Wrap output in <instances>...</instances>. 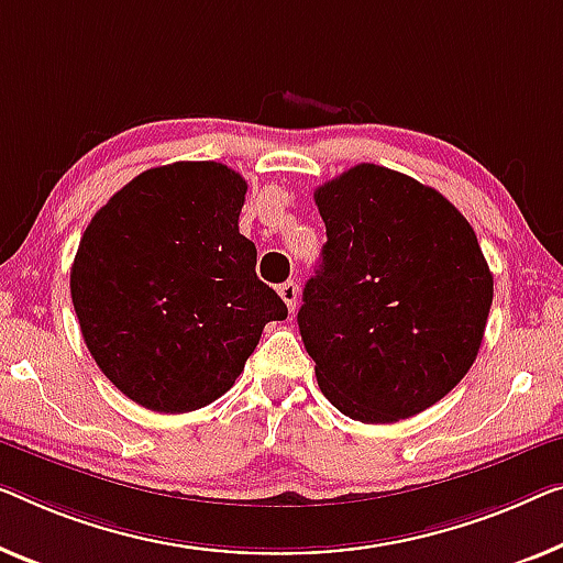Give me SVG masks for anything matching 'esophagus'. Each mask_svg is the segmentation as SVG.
I'll return each mask as SVG.
<instances>
[{"instance_id": "esophagus-1", "label": "esophagus", "mask_w": 563, "mask_h": 563, "mask_svg": "<svg viewBox=\"0 0 563 563\" xmlns=\"http://www.w3.org/2000/svg\"><path fill=\"white\" fill-rule=\"evenodd\" d=\"M278 292H280V298L285 300V306H288V310L292 313V310H296V303H298V283H292V280L283 283Z\"/></svg>"}]
</instances>
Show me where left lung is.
<instances>
[{
    "mask_svg": "<svg viewBox=\"0 0 563 563\" xmlns=\"http://www.w3.org/2000/svg\"><path fill=\"white\" fill-rule=\"evenodd\" d=\"M321 265L298 325L318 387L366 424L415 417L481 351L493 275L470 222L438 189L358 164L316 189Z\"/></svg>",
    "mask_w": 563,
    "mask_h": 563,
    "instance_id": "8db88e82",
    "label": "left lung"
}]
</instances>
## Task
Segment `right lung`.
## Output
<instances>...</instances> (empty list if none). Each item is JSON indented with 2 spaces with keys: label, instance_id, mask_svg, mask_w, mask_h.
Here are the masks:
<instances>
[{
  "label": "right lung",
  "instance_id": "obj_1",
  "mask_svg": "<svg viewBox=\"0 0 563 563\" xmlns=\"http://www.w3.org/2000/svg\"><path fill=\"white\" fill-rule=\"evenodd\" d=\"M245 191L217 162L156 166L82 232L70 271L82 339L100 372L151 412H195L222 397L265 323L288 318L240 234Z\"/></svg>",
  "mask_w": 563,
  "mask_h": 563
}]
</instances>
